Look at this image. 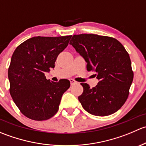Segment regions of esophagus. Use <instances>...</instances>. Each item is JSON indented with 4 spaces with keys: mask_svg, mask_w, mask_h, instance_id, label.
I'll return each instance as SVG.
<instances>
[{
    "mask_svg": "<svg viewBox=\"0 0 146 146\" xmlns=\"http://www.w3.org/2000/svg\"><path fill=\"white\" fill-rule=\"evenodd\" d=\"M70 85H75V84L78 83V82H76L75 80H73V79H70Z\"/></svg>",
    "mask_w": 146,
    "mask_h": 146,
    "instance_id": "obj_1",
    "label": "esophagus"
}]
</instances>
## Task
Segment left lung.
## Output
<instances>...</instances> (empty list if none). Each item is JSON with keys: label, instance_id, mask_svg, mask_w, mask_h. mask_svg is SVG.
<instances>
[{"label": "left lung", "instance_id": "obj_1", "mask_svg": "<svg viewBox=\"0 0 146 146\" xmlns=\"http://www.w3.org/2000/svg\"><path fill=\"white\" fill-rule=\"evenodd\" d=\"M70 44L85 58L88 71L95 70L98 85L87 83L78 100L90 114L105 117L123 105L133 79L129 54L117 39L92 34L75 35Z\"/></svg>", "mask_w": 146, "mask_h": 146}]
</instances>
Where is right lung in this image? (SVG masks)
Here are the masks:
<instances>
[{
	"instance_id": "obj_1",
	"label": "right lung",
	"mask_w": 146,
	"mask_h": 146,
	"mask_svg": "<svg viewBox=\"0 0 146 146\" xmlns=\"http://www.w3.org/2000/svg\"><path fill=\"white\" fill-rule=\"evenodd\" d=\"M71 36H35L20 44L13 52L8 68L10 94L27 118L47 120L58 111L70 81H50L44 73L54 68L57 56L66 48Z\"/></svg>"
}]
</instances>
